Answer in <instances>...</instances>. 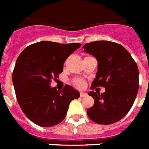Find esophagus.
I'll return each mask as SVG.
<instances>
[{"label":"esophagus","mask_w":149,"mask_h":149,"mask_svg":"<svg viewBox=\"0 0 149 149\" xmlns=\"http://www.w3.org/2000/svg\"><path fill=\"white\" fill-rule=\"evenodd\" d=\"M87 94L86 93H83V92H80V97H85L86 96Z\"/></svg>","instance_id":"obj_1"}]
</instances>
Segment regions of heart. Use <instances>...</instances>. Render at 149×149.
Masks as SVG:
<instances>
[{"mask_svg": "<svg viewBox=\"0 0 149 149\" xmlns=\"http://www.w3.org/2000/svg\"><path fill=\"white\" fill-rule=\"evenodd\" d=\"M74 83L77 86L79 87V88H83V87L84 86V85H85V82H84V80L81 79H75Z\"/></svg>", "mask_w": 149, "mask_h": 149, "instance_id": "1", "label": "heart"}]
</instances>
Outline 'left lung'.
Here are the masks:
<instances>
[{
  "mask_svg": "<svg viewBox=\"0 0 149 149\" xmlns=\"http://www.w3.org/2000/svg\"><path fill=\"white\" fill-rule=\"evenodd\" d=\"M84 51L98 61L97 73L91 89L106 88V91H90L94 105L86 112L92 121L110 125L129 112L139 90V69L132 56L122 45L111 41H94L83 46Z\"/></svg>",
  "mask_w": 149,
  "mask_h": 149,
  "instance_id": "1",
  "label": "left lung"
}]
</instances>
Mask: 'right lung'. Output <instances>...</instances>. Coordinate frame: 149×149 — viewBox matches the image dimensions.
<instances>
[{
	"mask_svg": "<svg viewBox=\"0 0 149 149\" xmlns=\"http://www.w3.org/2000/svg\"><path fill=\"white\" fill-rule=\"evenodd\" d=\"M80 43L40 41L28 46L16 61L12 80L18 104L26 116L42 127H51L63 120L72 100L79 93L66 85L62 91L49 84L63 72L69 56Z\"/></svg>",
	"mask_w": 149,
	"mask_h": 149,
	"instance_id": "right-lung-1",
	"label": "right lung"
}]
</instances>
